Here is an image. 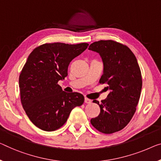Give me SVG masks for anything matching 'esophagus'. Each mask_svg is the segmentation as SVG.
Listing matches in <instances>:
<instances>
[{"label":"esophagus","mask_w":161,"mask_h":161,"mask_svg":"<svg viewBox=\"0 0 161 161\" xmlns=\"http://www.w3.org/2000/svg\"><path fill=\"white\" fill-rule=\"evenodd\" d=\"M91 102H92V100L88 99V98H87V97H85V103H90Z\"/></svg>","instance_id":"34e87169"}]
</instances>
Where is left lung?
I'll list each match as a JSON object with an SVG mask.
<instances>
[{"label":"left lung","instance_id":"left-lung-1","mask_svg":"<svg viewBox=\"0 0 161 161\" xmlns=\"http://www.w3.org/2000/svg\"><path fill=\"white\" fill-rule=\"evenodd\" d=\"M97 52L103 63L100 84H106L110 90L105 100L99 103L100 113L90 120L100 132L112 134L124 129L136 111L142 90V81L137 60L126 45L113 40H100L89 46Z\"/></svg>","mask_w":161,"mask_h":161}]
</instances>
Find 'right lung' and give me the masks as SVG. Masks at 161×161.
Masks as SVG:
<instances>
[{
  "label": "right lung",
  "mask_w": 161,
  "mask_h": 161,
  "mask_svg": "<svg viewBox=\"0 0 161 161\" xmlns=\"http://www.w3.org/2000/svg\"><path fill=\"white\" fill-rule=\"evenodd\" d=\"M87 43L44 44L31 53L19 76L21 102L29 119L40 129L55 131L66 123L74 108L83 104L79 92L68 93L58 85L68 75L72 60Z\"/></svg>",
  "instance_id": "add662e5"
}]
</instances>
